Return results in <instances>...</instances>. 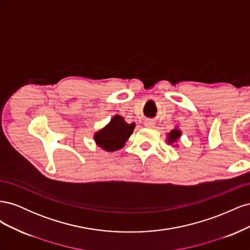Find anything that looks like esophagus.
Returning a JSON list of instances; mask_svg holds the SVG:
<instances>
[{
    "label": "esophagus",
    "instance_id": "obj_1",
    "mask_svg": "<svg viewBox=\"0 0 250 250\" xmlns=\"http://www.w3.org/2000/svg\"><path fill=\"white\" fill-rule=\"evenodd\" d=\"M153 125H154L153 122H147V123H146V126H147V127H152Z\"/></svg>",
    "mask_w": 250,
    "mask_h": 250
}]
</instances>
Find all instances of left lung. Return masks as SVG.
<instances>
[{"label": "left lung", "mask_w": 250, "mask_h": 250, "mask_svg": "<svg viewBox=\"0 0 250 250\" xmlns=\"http://www.w3.org/2000/svg\"><path fill=\"white\" fill-rule=\"evenodd\" d=\"M180 134H181V132L178 130V129H174V130H172L169 134H168V143L169 144H172V143H174V142H176L177 140H178V138L180 137Z\"/></svg>", "instance_id": "obj_1"}]
</instances>
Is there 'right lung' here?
<instances>
[{"label":"right lung","mask_w":250,"mask_h":250,"mask_svg":"<svg viewBox=\"0 0 250 250\" xmlns=\"http://www.w3.org/2000/svg\"><path fill=\"white\" fill-rule=\"evenodd\" d=\"M135 125L126 123L124 119L117 115L108 125L95 134L97 145L106 151H116L123 148L126 141L133 132Z\"/></svg>","instance_id":"obj_1"}]
</instances>
